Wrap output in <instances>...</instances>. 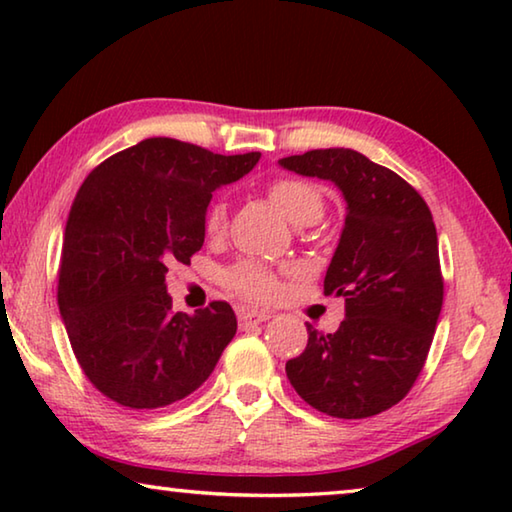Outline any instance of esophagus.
I'll return each mask as SVG.
<instances>
[{
	"label": "esophagus",
	"instance_id": "esophagus-1",
	"mask_svg": "<svg viewBox=\"0 0 512 512\" xmlns=\"http://www.w3.org/2000/svg\"><path fill=\"white\" fill-rule=\"evenodd\" d=\"M239 327L241 329H248V327H255L259 323H266L271 314L268 311H253V309H239Z\"/></svg>",
	"mask_w": 512,
	"mask_h": 512
}]
</instances>
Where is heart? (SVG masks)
<instances>
[{"instance_id":"obj_1","label":"heart","mask_w":512,"mask_h":512,"mask_svg":"<svg viewBox=\"0 0 512 512\" xmlns=\"http://www.w3.org/2000/svg\"><path fill=\"white\" fill-rule=\"evenodd\" d=\"M268 196L271 201L277 205L291 223L296 225H305V223H314L323 216V192L316 185L307 183V180H298V178H282L275 180V183L268 187ZM225 205L223 203H214L207 212L205 219V230L210 235H221L225 228ZM223 284L228 287L232 293L237 296L253 300V302H266L271 300L277 293V277L271 271V268L253 262V259H244V262H237L235 266H230L228 271L223 273Z\"/></svg>"}]
</instances>
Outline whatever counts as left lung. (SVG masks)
<instances>
[{"label": "left lung", "instance_id": "1", "mask_svg": "<svg viewBox=\"0 0 512 512\" xmlns=\"http://www.w3.org/2000/svg\"><path fill=\"white\" fill-rule=\"evenodd\" d=\"M277 164L332 183L348 210L325 273L345 318L334 334L307 325V348L287 361V377L320 413L370 418L411 391L429 354L443 309L436 225L406 180L359 151L316 149Z\"/></svg>", "mask_w": 512, "mask_h": 512}]
</instances>
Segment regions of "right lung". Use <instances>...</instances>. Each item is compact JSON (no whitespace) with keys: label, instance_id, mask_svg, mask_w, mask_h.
Listing matches in <instances>:
<instances>
[{"label":"right lung","instance_id":"right-lung-1","mask_svg":"<svg viewBox=\"0 0 512 512\" xmlns=\"http://www.w3.org/2000/svg\"><path fill=\"white\" fill-rule=\"evenodd\" d=\"M259 158L149 137L85 178L65 225L58 307L85 377L112 402L160 409L183 400L235 339L228 302L173 314L164 277L201 250L212 192Z\"/></svg>","mask_w":512,"mask_h":512}]
</instances>
